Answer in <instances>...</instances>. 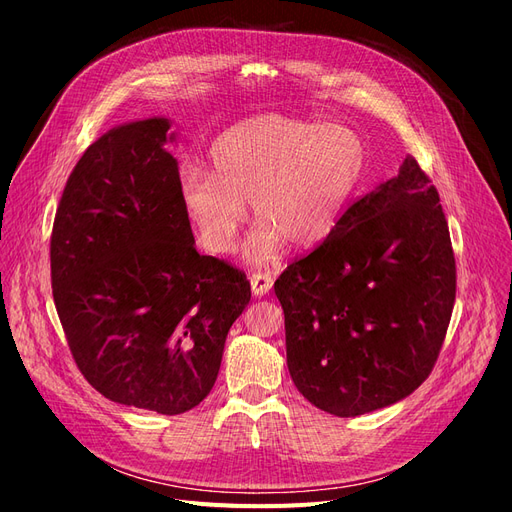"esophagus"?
Returning a JSON list of instances; mask_svg holds the SVG:
<instances>
[{
  "label": "esophagus",
  "instance_id": "34e87169",
  "mask_svg": "<svg viewBox=\"0 0 512 512\" xmlns=\"http://www.w3.org/2000/svg\"><path fill=\"white\" fill-rule=\"evenodd\" d=\"M274 285V278L268 272H253L251 274V289L255 295H266Z\"/></svg>",
  "mask_w": 512,
  "mask_h": 512
}]
</instances>
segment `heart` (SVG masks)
Instances as JSON below:
<instances>
[{
  "label": "heart",
  "instance_id": "obj_1",
  "mask_svg": "<svg viewBox=\"0 0 512 512\" xmlns=\"http://www.w3.org/2000/svg\"><path fill=\"white\" fill-rule=\"evenodd\" d=\"M366 144L344 125L257 117L225 129L210 148L212 172L185 168L180 197L204 246L234 249L246 219L259 221L246 257L266 263L283 240L310 249L334 232L366 172Z\"/></svg>",
  "mask_w": 512,
  "mask_h": 512
}]
</instances>
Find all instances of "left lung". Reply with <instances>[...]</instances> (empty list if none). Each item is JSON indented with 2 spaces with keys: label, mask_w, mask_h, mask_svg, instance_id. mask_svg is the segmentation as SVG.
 Returning a JSON list of instances; mask_svg holds the SVG:
<instances>
[{
  "label": "left lung",
  "mask_w": 512,
  "mask_h": 512,
  "mask_svg": "<svg viewBox=\"0 0 512 512\" xmlns=\"http://www.w3.org/2000/svg\"><path fill=\"white\" fill-rule=\"evenodd\" d=\"M455 287L438 191L408 155L276 278L295 387L336 417L400 402L434 370Z\"/></svg>",
  "instance_id": "8db88e82"
}]
</instances>
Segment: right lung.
Returning <instances> with one entry per match:
<instances>
[{
    "label": "right lung",
    "instance_id": "add662e5",
    "mask_svg": "<svg viewBox=\"0 0 512 512\" xmlns=\"http://www.w3.org/2000/svg\"><path fill=\"white\" fill-rule=\"evenodd\" d=\"M168 129V119L121 125L82 153L55 214L51 283L89 385L112 402L180 415L217 381L251 283L195 251Z\"/></svg>",
    "mask_w": 512,
    "mask_h": 512
}]
</instances>
